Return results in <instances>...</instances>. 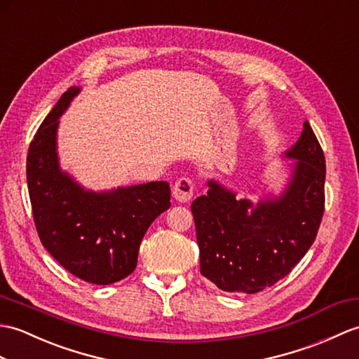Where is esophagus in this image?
Instances as JSON below:
<instances>
[{"instance_id": "34e87169", "label": "esophagus", "mask_w": 359, "mask_h": 359, "mask_svg": "<svg viewBox=\"0 0 359 359\" xmlns=\"http://www.w3.org/2000/svg\"><path fill=\"white\" fill-rule=\"evenodd\" d=\"M194 193V185L193 180L188 177H180L172 187V197L177 200L180 203H185L188 200H191Z\"/></svg>"}]
</instances>
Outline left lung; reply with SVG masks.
I'll use <instances>...</instances> for the list:
<instances>
[{
    "instance_id": "obj_1",
    "label": "left lung",
    "mask_w": 359,
    "mask_h": 359,
    "mask_svg": "<svg viewBox=\"0 0 359 359\" xmlns=\"http://www.w3.org/2000/svg\"><path fill=\"white\" fill-rule=\"evenodd\" d=\"M294 172L278 198H248L210 180L191 211L200 273L224 292L257 294L285 278L309 251L324 214L326 161L309 122L285 154Z\"/></svg>"
}]
</instances>
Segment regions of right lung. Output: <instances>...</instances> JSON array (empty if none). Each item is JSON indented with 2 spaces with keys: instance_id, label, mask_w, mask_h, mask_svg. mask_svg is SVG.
Returning a JSON list of instances; mask_svg holds the SVG:
<instances>
[{
  "instance_id": "obj_1",
  "label": "right lung",
  "mask_w": 359,
  "mask_h": 359,
  "mask_svg": "<svg viewBox=\"0 0 359 359\" xmlns=\"http://www.w3.org/2000/svg\"><path fill=\"white\" fill-rule=\"evenodd\" d=\"M79 93L70 87L41 123L27 154V187L41 243L74 277L111 285L136 269L140 241L170 208V183L149 182L93 193L60 168L56 131Z\"/></svg>"
}]
</instances>
